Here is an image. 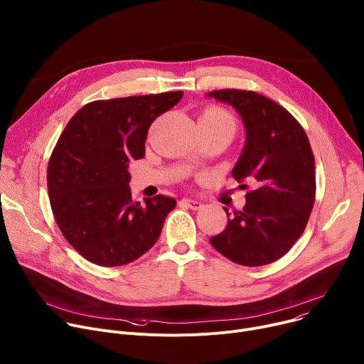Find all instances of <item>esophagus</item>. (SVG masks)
I'll return each instance as SVG.
<instances>
[{
  "instance_id": "esophagus-1",
  "label": "esophagus",
  "mask_w": 364,
  "mask_h": 364,
  "mask_svg": "<svg viewBox=\"0 0 364 364\" xmlns=\"http://www.w3.org/2000/svg\"><path fill=\"white\" fill-rule=\"evenodd\" d=\"M182 204H185L188 208L191 210H201L204 207V204L201 201H197V200H191V198H185L181 201Z\"/></svg>"
}]
</instances>
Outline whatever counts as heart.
Instances as JSON below:
<instances>
[{"mask_svg":"<svg viewBox=\"0 0 364 364\" xmlns=\"http://www.w3.org/2000/svg\"><path fill=\"white\" fill-rule=\"evenodd\" d=\"M198 125L213 129H235L236 122L228 110L221 107H207L198 118Z\"/></svg>","mask_w":364,"mask_h":364,"instance_id":"b5f03b06","label":"heart"}]
</instances>
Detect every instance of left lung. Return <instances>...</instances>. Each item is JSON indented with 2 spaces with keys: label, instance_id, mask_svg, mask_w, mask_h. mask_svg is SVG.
Returning a JSON list of instances; mask_svg holds the SVG:
<instances>
[{
  "label": "left lung",
  "instance_id": "1",
  "mask_svg": "<svg viewBox=\"0 0 364 364\" xmlns=\"http://www.w3.org/2000/svg\"><path fill=\"white\" fill-rule=\"evenodd\" d=\"M207 97L239 114L246 138L232 175L254 186L242 211L230 215L225 208L228 226L210 243L236 264H271L289 252L314 208L315 157L309 139L284 107L262 95L217 90Z\"/></svg>",
  "mask_w": 364,
  "mask_h": 364
}]
</instances>
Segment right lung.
<instances>
[{
    "instance_id": "right-lung-1",
    "label": "right lung",
    "mask_w": 364,
    "mask_h": 364,
    "mask_svg": "<svg viewBox=\"0 0 364 364\" xmlns=\"http://www.w3.org/2000/svg\"><path fill=\"white\" fill-rule=\"evenodd\" d=\"M183 92L96 100L70 119L48 164L50 207L68 243L87 261L119 267L157 242L175 198L132 203L129 161L143 159L151 122Z\"/></svg>"
}]
</instances>
